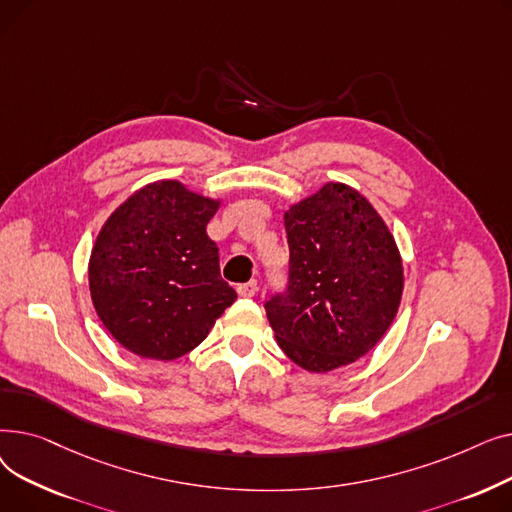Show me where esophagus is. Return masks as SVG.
<instances>
[{"instance_id":"1","label":"esophagus","mask_w":512,"mask_h":512,"mask_svg":"<svg viewBox=\"0 0 512 512\" xmlns=\"http://www.w3.org/2000/svg\"><path fill=\"white\" fill-rule=\"evenodd\" d=\"M236 290H238L240 297L251 299V297H255V292H257V282L251 280V282H245V284H238Z\"/></svg>"}]
</instances>
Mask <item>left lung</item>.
Here are the masks:
<instances>
[{"instance_id": "obj_1", "label": "left lung", "mask_w": 512, "mask_h": 512, "mask_svg": "<svg viewBox=\"0 0 512 512\" xmlns=\"http://www.w3.org/2000/svg\"><path fill=\"white\" fill-rule=\"evenodd\" d=\"M288 290L265 303L276 340L311 373L351 365L398 313L405 272L382 215L344 182H326L284 211Z\"/></svg>"}]
</instances>
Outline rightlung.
<instances>
[{
	"label": "right lung",
	"mask_w": 512,
	"mask_h": 512,
	"mask_svg": "<svg viewBox=\"0 0 512 512\" xmlns=\"http://www.w3.org/2000/svg\"><path fill=\"white\" fill-rule=\"evenodd\" d=\"M220 205L180 180H155L101 226L89 257L91 301L126 351L174 361L199 346L236 301L205 230Z\"/></svg>",
	"instance_id": "1"
}]
</instances>
